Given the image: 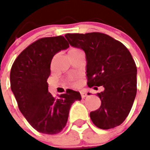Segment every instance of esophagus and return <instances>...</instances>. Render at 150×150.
I'll use <instances>...</instances> for the list:
<instances>
[{
  "instance_id": "obj_1",
  "label": "esophagus",
  "mask_w": 150,
  "mask_h": 150,
  "mask_svg": "<svg viewBox=\"0 0 150 150\" xmlns=\"http://www.w3.org/2000/svg\"><path fill=\"white\" fill-rule=\"evenodd\" d=\"M80 93H81V97L82 98H85L86 96H87V92L84 91H80Z\"/></svg>"
}]
</instances>
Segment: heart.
<instances>
[{
    "mask_svg": "<svg viewBox=\"0 0 150 150\" xmlns=\"http://www.w3.org/2000/svg\"><path fill=\"white\" fill-rule=\"evenodd\" d=\"M79 51V49H78V48H72V49L69 50V51ZM68 81H69L70 83H74L75 81V78L73 76H71L69 77Z\"/></svg>",
    "mask_w": 150,
    "mask_h": 150,
    "instance_id": "1",
    "label": "heart"
}]
</instances>
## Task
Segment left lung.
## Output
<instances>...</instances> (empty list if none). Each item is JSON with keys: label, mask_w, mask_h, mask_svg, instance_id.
Returning a JSON list of instances; mask_svg holds the SVG:
<instances>
[{"label": "left lung", "mask_w": 150, "mask_h": 150, "mask_svg": "<svg viewBox=\"0 0 150 150\" xmlns=\"http://www.w3.org/2000/svg\"><path fill=\"white\" fill-rule=\"evenodd\" d=\"M65 38L71 46L86 53L88 86L104 88L97 93L100 107L90 113L92 122L101 129L120 125L137 95V69L130 51L121 42L102 33H67Z\"/></svg>", "instance_id": "8db88e82"}]
</instances>
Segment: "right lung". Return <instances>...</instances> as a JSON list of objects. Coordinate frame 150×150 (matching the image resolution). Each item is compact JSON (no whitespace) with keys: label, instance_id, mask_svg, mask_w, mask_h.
Segmentation results:
<instances>
[{"label":"right lung","instance_id":"add662e5","mask_svg":"<svg viewBox=\"0 0 150 150\" xmlns=\"http://www.w3.org/2000/svg\"><path fill=\"white\" fill-rule=\"evenodd\" d=\"M68 47L62 35L42 38L19 54L11 69V88L19 110L29 123L43 134L61 132L72 103L81 99L79 92L71 89L59 98H54L48 90L51 60L57 52Z\"/></svg>","mask_w":150,"mask_h":150}]
</instances>
